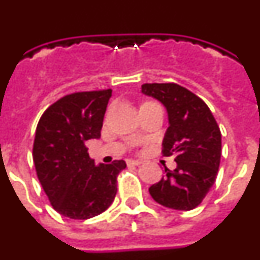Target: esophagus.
I'll return each mask as SVG.
<instances>
[{
	"label": "esophagus",
	"mask_w": 260,
	"mask_h": 260,
	"mask_svg": "<svg viewBox=\"0 0 260 260\" xmlns=\"http://www.w3.org/2000/svg\"><path fill=\"white\" fill-rule=\"evenodd\" d=\"M126 164H127V167H138V165L142 164V161L141 160H133V158H128V160H126Z\"/></svg>",
	"instance_id": "1"
}]
</instances>
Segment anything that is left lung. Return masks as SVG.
<instances>
[{"label":"left lung","mask_w":260,"mask_h":260,"mask_svg":"<svg viewBox=\"0 0 260 260\" xmlns=\"http://www.w3.org/2000/svg\"><path fill=\"white\" fill-rule=\"evenodd\" d=\"M142 93L167 109L162 141L164 156L176 155L177 168L153 183V201L177 211H190L202 203L216 181L221 157V133L206 103L176 83H146Z\"/></svg>","instance_id":"8db88e82"}]
</instances>
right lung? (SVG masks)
Returning a JSON list of instances; mask_svg holds the SVG:
<instances>
[{
    "label": "right lung",
    "instance_id": "right-lung-1",
    "mask_svg": "<svg viewBox=\"0 0 260 260\" xmlns=\"http://www.w3.org/2000/svg\"><path fill=\"white\" fill-rule=\"evenodd\" d=\"M112 89L77 92L50 105L34 142L36 173L53 208L74 220L91 219L113 203L123 160L96 165L86 142L99 139Z\"/></svg>",
    "mask_w": 260,
    "mask_h": 260
}]
</instances>
